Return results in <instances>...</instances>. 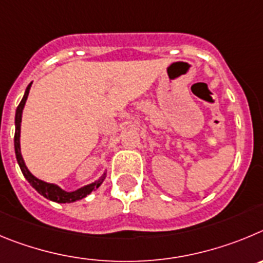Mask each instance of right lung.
<instances>
[{"mask_svg": "<svg viewBox=\"0 0 263 263\" xmlns=\"http://www.w3.org/2000/svg\"><path fill=\"white\" fill-rule=\"evenodd\" d=\"M31 84L32 82H30V85L26 87L25 96H23L22 101H21V103L18 105V107H16V111H15V135H14V148H15V157H16V161H18V165H20L21 170H22L23 173V176H25V178L27 179L28 183L31 184L32 187H34L40 195H43L44 198H47V199L56 203H72V202H76V200L82 199V198L89 195L91 191L98 189L99 186L102 184V182L105 181L106 178V172L103 173L102 176L99 177L96 182H93V183L86 184V186H84V187L77 189L76 191H65L61 187H59L58 184L48 183V182H44L42 181V179L36 178L35 176H32V173L27 169V166H26L25 160H23L22 153H21V141H20L21 122H22V112H23V108H25L26 101H27L28 93H30Z\"/></svg>", "mask_w": 263, "mask_h": 263, "instance_id": "right-lung-1", "label": "right lung"}]
</instances>
